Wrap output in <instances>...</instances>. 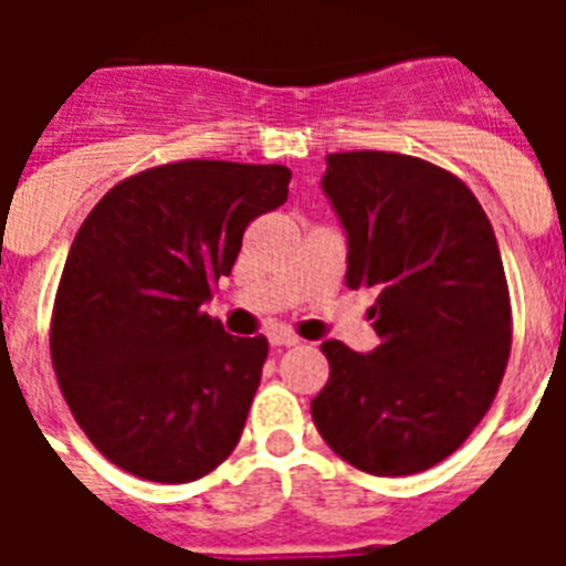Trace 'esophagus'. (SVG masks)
Masks as SVG:
<instances>
[{
	"instance_id": "1",
	"label": "esophagus",
	"mask_w": 566,
	"mask_h": 566,
	"mask_svg": "<svg viewBox=\"0 0 566 566\" xmlns=\"http://www.w3.org/2000/svg\"><path fill=\"white\" fill-rule=\"evenodd\" d=\"M270 344H273L275 349H287V346L300 344V337L291 335V332H273V335H270Z\"/></svg>"
}]
</instances>
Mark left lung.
<instances>
[{
	"label": "left lung",
	"mask_w": 566,
	"mask_h": 566,
	"mask_svg": "<svg viewBox=\"0 0 566 566\" xmlns=\"http://www.w3.org/2000/svg\"><path fill=\"white\" fill-rule=\"evenodd\" d=\"M323 190L349 238L346 284L378 291V346H319L332 373L311 417L346 464L422 473L473 434L509 367L496 234L464 181L413 155L332 153Z\"/></svg>",
	"instance_id": "8db88e82"
}]
</instances>
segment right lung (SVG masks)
<instances>
[{
    "label": "right lung",
    "mask_w": 566,
    "mask_h": 566,
    "mask_svg": "<svg viewBox=\"0 0 566 566\" xmlns=\"http://www.w3.org/2000/svg\"><path fill=\"white\" fill-rule=\"evenodd\" d=\"M287 185L282 164L188 158L123 179L82 222L49 349L75 422L119 470L185 484L238 447L270 344L226 335L202 302Z\"/></svg>",
    "instance_id": "obj_1"
}]
</instances>
